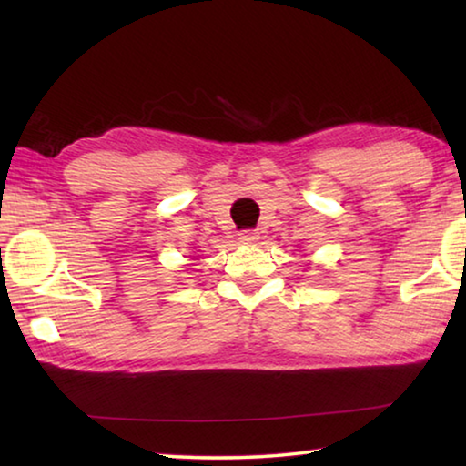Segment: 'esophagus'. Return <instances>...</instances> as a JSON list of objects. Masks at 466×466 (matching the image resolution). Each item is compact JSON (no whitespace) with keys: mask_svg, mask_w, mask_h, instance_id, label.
<instances>
[{"mask_svg":"<svg viewBox=\"0 0 466 466\" xmlns=\"http://www.w3.org/2000/svg\"><path fill=\"white\" fill-rule=\"evenodd\" d=\"M238 240H240V244H255L258 240V232L257 230H242Z\"/></svg>","mask_w":466,"mask_h":466,"instance_id":"obj_1","label":"esophagus"}]
</instances>
